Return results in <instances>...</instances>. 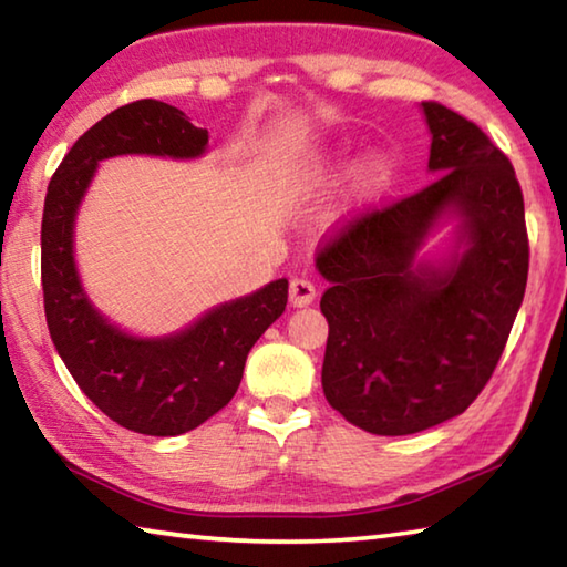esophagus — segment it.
Wrapping results in <instances>:
<instances>
[{
	"label": "esophagus",
	"mask_w": 567,
	"mask_h": 567,
	"mask_svg": "<svg viewBox=\"0 0 567 567\" xmlns=\"http://www.w3.org/2000/svg\"><path fill=\"white\" fill-rule=\"evenodd\" d=\"M315 297H318V285L312 280H307V277H295L290 282V302L295 307H305L310 305Z\"/></svg>",
	"instance_id": "34e87169"
}]
</instances>
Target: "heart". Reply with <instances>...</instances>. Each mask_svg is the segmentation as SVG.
<instances>
[{"label": "heart", "mask_w": 567, "mask_h": 567, "mask_svg": "<svg viewBox=\"0 0 567 567\" xmlns=\"http://www.w3.org/2000/svg\"><path fill=\"white\" fill-rule=\"evenodd\" d=\"M392 175V157L388 152L375 150L370 152L368 157H364L358 172H354V182H358V187L362 192H372V189H380Z\"/></svg>", "instance_id": "1"}]
</instances>
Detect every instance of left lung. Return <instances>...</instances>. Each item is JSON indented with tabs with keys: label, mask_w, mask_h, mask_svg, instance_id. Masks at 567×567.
I'll return each instance as SVG.
<instances>
[{
	"label": "left lung",
	"mask_w": 567,
	"mask_h": 567,
	"mask_svg": "<svg viewBox=\"0 0 567 567\" xmlns=\"http://www.w3.org/2000/svg\"><path fill=\"white\" fill-rule=\"evenodd\" d=\"M435 182L370 207L318 247L330 282L322 390L372 435H412L465 412L493 378L520 310L530 245L505 152L463 114L422 102ZM464 217L468 249L447 271L414 265L439 215Z\"/></svg>",
	"instance_id": "left-lung-1"
}]
</instances>
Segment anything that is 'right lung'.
Masks as SVG:
<instances>
[{"instance_id": "add662e5", "label": "right lung", "mask_w": 567, "mask_h": 567, "mask_svg": "<svg viewBox=\"0 0 567 567\" xmlns=\"http://www.w3.org/2000/svg\"><path fill=\"white\" fill-rule=\"evenodd\" d=\"M207 130L159 100L110 112L82 134L50 179L42 215V290L52 342L94 405L142 435H182L235 398L245 360L287 305V280L219 305L165 340L120 332L87 302L74 270L72 227L94 167L114 155L197 157Z\"/></svg>"}]
</instances>
